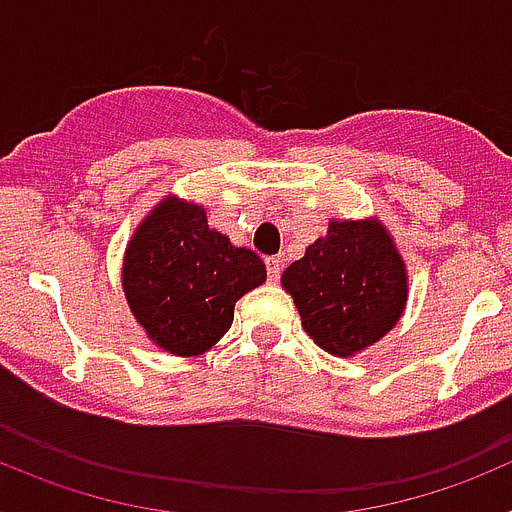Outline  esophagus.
I'll return each mask as SVG.
<instances>
[{
	"label": "esophagus",
	"instance_id": "esophagus-1",
	"mask_svg": "<svg viewBox=\"0 0 512 512\" xmlns=\"http://www.w3.org/2000/svg\"><path fill=\"white\" fill-rule=\"evenodd\" d=\"M266 271H269V282L277 284L279 274H282V261H279L277 256H269V259H266Z\"/></svg>",
	"mask_w": 512,
	"mask_h": 512
}]
</instances>
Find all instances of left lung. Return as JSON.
<instances>
[{
	"mask_svg": "<svg viewBox=\"0 0 512 512\" xmlns=\"http://www.w3.org/2000/svg\"><path fill=\"white\" fill-rule=\"evenodd\" d=\"M282 287L307 336L343 359L387 336L408 305V269L377 217L330 220L328 233L284 269Z\"/></svg>",
	"mask_w": 512,
	"mask_h": 512,
	"instance_id": "left-lung-1",
	"label": "left lung"
}]
</instances>
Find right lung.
Here are the masks:
<instances>
[{
	"label": "right lung",
	"instance_id": "obj_1",
	"mask_svg": "<svg viewBox=\"0 0 512 512\" xmlns=\"http://www.w3.org/2000/svg\"><path fill=\"white\" fill-rule=\"evenodd\" d=\"M266 282L264 261L207 225L205 207L166 194L122 256V292L146 336L174 356H200L228 333L233 307Z\"/></svg>",
	"mask_w": 512,
	"mask_h": 512
}]
</instances>
